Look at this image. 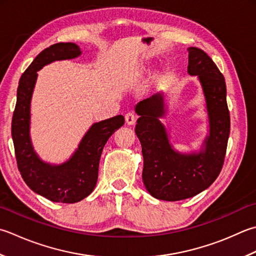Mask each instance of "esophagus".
Segmentation results:
<instances>
[{"label":"esophagus","instance_id":"1","mask_svg":"<svg viewBox=\"0 0 256 256\" xmlns=\"http://www.w3.org/2000/svg\"><path fill=\"white\" fill-rule=\"evenodd\" d=\"M125 121H126V123L128 125H133L135 123V121H136V114L132 111L128 112L126 114H125Z\"/></svg>","mask_w":256,"mask_h":256}]
</instances>
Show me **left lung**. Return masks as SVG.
Returning a JSON list of instances; mask_svg holds the SVG:
<instances>
[{"mask_svg": "<svg viewBox=\"0 0 256 256\" xmlns=\"http://www.w3.org/2000/svg\"><path fill=\"white\" fill-rule=\"evenodd\" d=\"M190 75H198L202 85L208 115L210 134L198 153L182 154L173 148L164 125L160 121L164 108L163 93L143 100L135 106L140 118L135 133L142 145V178L153 198L181 201L201 193L221 172L230 135L226 85L212 58L202 50L188 48Z\"/></svg>", "mask_w": 256, "mask_h": 256, "instance_id": "left-lung-1", "label": "left lung"}]
</instances>
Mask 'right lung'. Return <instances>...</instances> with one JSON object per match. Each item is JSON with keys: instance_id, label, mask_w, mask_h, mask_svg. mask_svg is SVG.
Segmentation results:
<instances>
[{"instance_id": "1", "label": "right lung", "mask_w": 256, "mask_h": 256, "mask_svg": "<svg viewBox=\"0 0 256 256\" xmlns=\"http://www.w3.org/2000/svg\"><path fill=\"white\" fill-rule=\"evenodd\" d=\"M81 53L75 43L53 44L34 58L18 82L12 118V138L18 168L28 186L52 202L76 203L92 193L96 185L104 145L124 124L123 115L94 123L68 161L60 165L43 162L35 153L30 138V108L38 71L44 65L60 60L75 58Z\"/></svg>"}]
</instances>
